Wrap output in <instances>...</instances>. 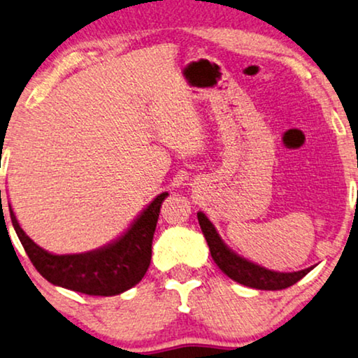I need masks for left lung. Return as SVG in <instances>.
<instances>
[{
  "instance_id": "obj_1",
  "label": "left lung",
  "mask_w": 358,
  "mask_h": 358,
  "mask_svg": "<svg viewBox=\"0 0 358 358\" xmlns=\"http://www.w3.org/2000/svg\"><path fill=\"white\" fill-rule=\"evenodd\" d=\"M198 221L204 237H206L213 260L216 262V265L229 278H232L237 283L257 289H285L299 282L304 275H308L313 270V266L311 268L293 271V273H280V271L266 270L264 266L252 264V262L242 259L232 250H229L216 232V227L203 213H198Z\"/></svg>"
}]
</instances>
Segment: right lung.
<instances>
[{
    "label": "right lung",
    "instance_id": "right-lung-1",
    "mask_svg": "<svg viewBox=\"0 0 358 358\" xmlns=\"http://www.w3.org/2000/svg\"><path fill=\"white\" fill-rule=\"evenodd\" d=\"M166 194L169 193L159 194L136 219L129 231L116 242L88 254H49L26 236L11 206L9 214L27 257L47 282L90 296H114L132 288L144 278L150 265L152 241L160 206Z\"/></svg>",
    "mask_w": 358,
    "mask_h": 358
}]
</instances>
